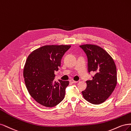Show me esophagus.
Instances as JSON below:
<instances>
[{"label":"esophagus","mask_w":131,"mask_h":131,"mask_svg":"<svg viewBox=\"0 0 131 131\" xmlns=\"http://www.w3.org/2000/svg\"><path fill=\"white\" fill-rule=\"evenodd\" d=\"M70 82L71 83H72V84H74V83H78V81H74V80H73V79H70Z\"/></svg>","instance_id":"esophagus-1"}]
</instances>
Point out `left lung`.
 I'll return each mask as SVG.
<instances>
[{
  "label": "left lung",
  "instance_id": "1",
  "mask_svg": "<svg viewBox=\"0 0 131 131\" xmlns=\"http://www.w3.org/2000/svg\"><path fill=\"white\" fill-rule=\"evenodd\" d=\"M86 54L88 72L95 74L83 91V97L89 102L100 104L111 95L117 84L116 67L113 58L104 49L94 45L79 46Z\"/></svg>",
  "mask_w": 131,
  "mask_h": 131
}]
</instances>
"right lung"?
<instances>
[{
  "label": "right lung",
  "mask_w": 131,
  "mask_h": 131,
  "mask_svg": "<svg viewBox=\"0 0 131 131\" xmlns=\"http://www.w3.org/2000/svg\"><path fill=\"white\" fill-rule=\"evenodd\" d=\"M70 45H46L28 56L23 70L24 82L29 94L36 102L53 107L64 99L69 81L54 82V71H58L61 59Z\"/></svg>",
  "instance_id": "obj_1"
}]
</instances>
